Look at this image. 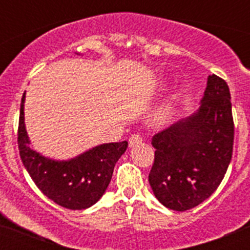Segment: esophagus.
Wrapping results in <instances>:
<instances>
[{
  "instance_id": "esophagus-1",
  "label": "esophagus",
  "mask_w": 250,
  "mask_h": 250,
  "mask_svg": "<svg viewBox=\"0 0 250 250\" xmlns=\"http://www.w3.org/2000/svg\"><path fill=\"white\" fill-rule=\"evenodd\" d=\"M141 141H143L141 136L139 135V134H134V135L130 136V139H129V146L130 147L136 146V145L141 144Z\"/></svg>"
}]
</instances>
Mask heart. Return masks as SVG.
<instances>
[{
    "instance_id": "1",
    "label": "heart",
    "mask_w": 250,
    "mask_h": 250,
    "mask_svg": "<svg viewBox=\"0 0 250 250\" xmlns=\"http://www.w3.org/2000/svg\"><path fill=\"white\" fill-rule=\"evenodd\" d=\"M175 103L171 100H167L165 103H163L161 105H159L152 114L150 115V124L151 126L154 127H161L165 126L171 121V119L174 118L175 115Z\"/></svg>"
}]
</instances>
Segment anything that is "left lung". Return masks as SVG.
<instances>
[{
	"label": "left lung",
	"mask_w": 250,
	"mask_h": 250,
	"mask_svg": "<svg viewBox=\"0 0 250 250\" xmlns=\"http://www.w3.org/2000/svg\"><path fill=\"white\" fill-rule=\"evenodd\" d=\"M233 141L229 87L209 75L199 109L152 138L156 150L149 183L156 199L178 211L208 199L227 173Z\"/></svg>",
	"instance_id": "1"
}]
</instances>
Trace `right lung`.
I'll list each match as a JSON object with an SVG mask.
<instances>
[{
	"label": "right lung",
	"mask_w": 250,
	"mask_h": 250,
	"mask_svg": "<svg viewBox=\"0 0 250 250\" xmlns=\"http://www.w3.org/2000/svg\"><path fill=\"white\" fill-rule=\"evenodd\" d=\"M25 98L22 96L19 123V149L26 170L48 199L72 210H81L99 202L111 180L116 161L127 141L101 144L68 160L43 156L30 146L25 125Z\"/></svg>",
	"instance_id": "right-lung-1"
}]
</instances>
